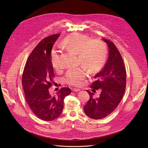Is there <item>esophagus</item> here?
<instances>
[{
    "label": "esophagus",
    "instance_id": "obj_1",
    "mask_svg": "<svg viewBox=\"0 0 148 148\" xmlns=\"http://www.w3.org/2000/svg\"><path fill=\"white\" fill-rule=\"evenodd\" d=\"M81 90L78 89V88H72V91H74V92H78L79 91Z\"/></svg>",
    "mask_w": 148,
    "mask_h": 148
}]
</instances>
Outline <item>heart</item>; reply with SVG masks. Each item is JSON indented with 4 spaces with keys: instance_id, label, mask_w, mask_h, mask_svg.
<instances>
[{
    "instance_id": "1",
    "label": "heart",
    "mask_w": 148,
    "mask_h": 148,
    "mask_svg": "<svg viewBox=\"0 0 148 148\" xmlns=\"http://www.w3.org/2000/svg\"><path fill=\"white\" fill-rule=\"evenodd\" d=\"M60 46L66 50L77 54L78 64L83 67L70 69L65 75L66 81L71 86H79L87 74V70L91 73L98 71L104 64L107 49L103 42L100 40L93 39L84 34L73 33L62 40ZM53 67L58 70L61 66L58 52L53 50L50 55Z\"/></svg>"
}]
</instances>
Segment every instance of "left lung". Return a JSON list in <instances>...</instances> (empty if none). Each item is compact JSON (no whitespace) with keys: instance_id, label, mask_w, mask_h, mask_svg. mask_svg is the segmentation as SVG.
<instances>
[{"instance_id":"left-lung-1","label":"left lung","mask_w":148,"mask_h":148,"mask_svg":"<svg viewBox=\"0 0 148 148\" xmlns=\"http://www.w3.org/2000/svg\"><path fill=\"white\" fill-rule=\"evenodd\" d=\"M109 49L106 64L94 76L95 79L91 85L92 92L100 89L99 98L94 99L89 90L90 99L84 107L85 114L94 119L104 118L112 113L120 103L125 91L126 74L122 57L112 41L103 38Z\"/></svg>"}]
</instances>
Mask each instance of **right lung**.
<instances>
[{
	"instance_id": "add662e5",
	"label": "right lung",
	"mask_w": 148,
	"mask_h": 148,
	"mask_svg": "<svg viewBox=\"0 0 148 148\" xmlns=\"http://www.w3.org/2000/svg\"><path fill=\"white\" fill-rule=\"evenodd\" d=\"M60 34L42 40L28 57L22 75L25 98L30 110L41 120L57 118L64 108V99L70 94V88H61L56 95H51L49 88L55 84L50 55Z\"/></svg>"
}]
</instances>
